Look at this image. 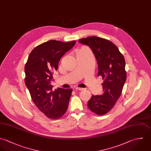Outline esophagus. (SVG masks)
Masks as SVG:
<instances>
[{"instance_id": "34e87169", "label": "esophagus", "mask_w": 151, "mask_h": 151, "mask_svg": "<svg viewBox=\"0 0 151 151\" xmlns=\"http://www.w3.org/2000/svg\"><path fill=\"white\" fill-rule=\"evenodd\" d=\"M75 89L78 90V91H83L84 89L83 88H75Z\"/></svg>"}]
</instances>
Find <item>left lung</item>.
I'll return each instance as SVG.
<instances>
[{
	"instance_id": "8db88e82",
	"label": "left lung",
	"mask_w": 151,
	"mask_h": 151,
	"mask_svg": "<svg viewBox=\"0 0 151 151\" xmlns=\"http://www.w3.org/2000/svg\"><path fill=\"white\" fill-rule=\"evenodd\" d=\"M78 41L91 48L97 62L98 76L104 79L103 93L93 95L88 106L92 112L104 115L114 107L121 94L127 78L125 59L117 47L104 38L91 36Z\"/></svg>"
}]
</instances>
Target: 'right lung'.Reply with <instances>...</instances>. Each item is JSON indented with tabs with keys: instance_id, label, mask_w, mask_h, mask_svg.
<instances>
[{
	"instance_id": "1",
	"label": "right lung",
	"mask_w": 151,
	"mask_h": 151,
	"mask_svg": "<svg viewBox=\"0 0 151 151\" xmlns=\"http://www.w3.org/2000/svg\"><path fill=\"white\" fill-rule=\"evenodd\" d=\"M76 41L50 40L36 47L26 63L25 83L37 108L51 119H58L66 111L72 89L52 90V72L58 68L62 57Z\"/></svg>"
}]
</instances>
